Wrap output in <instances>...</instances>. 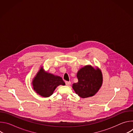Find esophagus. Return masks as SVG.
Here are the masks:
<instances>
[{"label":"esophagus","instance_id":"esophagus-1","mask_svg":"<svg viewBox=\"0 0 133 133\" xmlns=\"http://www.w3.org/2000/svg\"><path fill=\"white\" fill-rule=\"evenodd\" d=\"M65 84H66V85H67V86H69V85H70V84H71V82H65Z\"/></svg>","mask_w":133,"mask_h":133}]
</instances>
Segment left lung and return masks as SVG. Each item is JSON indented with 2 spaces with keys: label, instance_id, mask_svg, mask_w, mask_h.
Segmentation results:
<instances>
[{
  "label": "left lung",
  "instance_id": "obj_1",
  "mask_svg": "<svg viewBox=\"0 0 133 133\" xmlns=\"http://www.w3.org/2000/svg\"><path fill=\"white\" fill-rule=\"evenodd\" d=\"M77 77L78 81L73 84L72 87L83 98L94 96L103 84V74L98 67L94 68L88 65L82 67L77 73Z\"/></svg>",
  "mask_w": 133,
  "mask_h": 133
}]
</instances>
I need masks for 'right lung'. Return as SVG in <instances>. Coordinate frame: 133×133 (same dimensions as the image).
Instances as JSON below:
<instances>
[{
    "label": "right lung",
    "mask_w": 133,
    "mask_h": 133,
    "mask_svg": "<svg viewBox=\"0 0 133 133\" xmlns=\"http://www.w3.org/2000/svg\"><path fill=\"white\" fill-rule=\"evenodd\" d=\"M36 92L43 97H48L59 85H65L62 77L46 71L42 66L31 82Z\"/></svg>",
    "instance_id": "right-lung-1"
}]
</instances>
